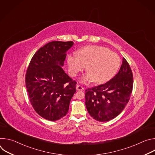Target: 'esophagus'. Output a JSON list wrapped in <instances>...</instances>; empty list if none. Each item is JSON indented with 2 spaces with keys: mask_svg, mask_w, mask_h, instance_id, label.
Listing matches in <instances>:
<instances>
[{
  "mask_svg": "<svg viewBox=\"0 0 155 155\" xmlns=\"http://www.w3.org/2000/svg\"><path fill=\"white\" fill-rule=\"evenodd\" d=\"M76 89L77 90H80V91H83L84 90V87L80 85H77L76 86Z\"/></svg>",
  "mask_w": 155,
  "mask_h": 155,
  "instance_id": "1",
  "label": "esophagus"
}]
</instances>
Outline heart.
Wrapping results in <instances>:
<instances>
[{"instance_id":"heart-1","label":"heart","mask_w":155,"mask_h":155,"mask_svg":"<svg viewBox=\"0 0 155 155\" xmlns=\"http://www.w3.org/2000/svg\"><path fill=\"white\" fill-rule=\"evenodd\" d=\"M78 53V55L74 53L68 56V71L74 77L86 66L87 73L81 78L83 83H105L115 75L120 68V57L107 48L89 45L80 48Z\"/></svg>"}]
</instances>
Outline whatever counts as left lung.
Wrapping results in <instances>:
<instances>
[{
  "instance_id": "1",
  "label": "left lung",
  "mask_w": 155,
  "mask_h": 155,
  "mask_svg": "<svg viewBox=\"0 0 155 155\" xmlns=\"http://www.w3.org/2000/svg\"><path fill=\"white\" fill-rule=\"evenodd\" d=\"M133 86L130 66L123 58L118 73L110 81L86 90L85 105L96 120L105 122L117 117L127 104Z\"/></svg>"
}]
</instances>
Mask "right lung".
I'll return each instance as SVG.
<instances>
[{"label":"right lung","instance_id":"obj_1","mask_svg":"<svg viewBox=\"0 0 155 155\" xmlns=\"http://www.w3.org/2000/svg\"><path fill=\"white\" fill-rule=\"evenodd\" d=\"M74 42L53 41L33 56L26 75V87L35 111L41 117L56 121L68 114L76 92V81L62 69L67 52Z\"/></svg>","mask_w":155,"mask_h":155}]
</instances>
